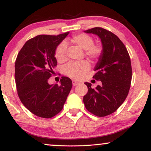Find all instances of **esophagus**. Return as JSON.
Wrapping results in <instances>:
<instances>
[{"instance_id":"obj_1","label":"esophagus","mask_w":151,"mask_h":151,"mask_svg":"<svg viewBox=\"0 0 151 151\" xmlns=\"http://www.w3.org/2000/svg\"><path fill=\"white\" fill-rule=\"evenodd\" d=\"M72 83H73V86H77V85H78V84H79L80 83H79V82H78V81H76V80H73V81H72Z\"/></svg>"}]
</instances>
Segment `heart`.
<instances>
[{
  "label": "heart",
  "instance_id": "heart-1",
  "mask_svg": "<svg viewBox=\"0 0 151 151\" xmlns=\"http://www.w3.org/2000/svg\"><path fill=\"white\" fill-rule=\"evenodd\" d=\"M71 42L74 45L82 50H85V54L90 58H98L102 54V48L100 45H95L93 38L87 34L76 35L71 38ZM67 46L65 43H61L57 47L55 56L57 60L60 63L65 62L67 59ZM90 69L89 63L87 61L80 63H70L65 68V73L74 79H80Z\"/></svg>",
  "mask_w": 151,
  "mask_h": 151
}]
</instances>
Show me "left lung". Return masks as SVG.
Masks as SVG:
<instances>
[{
    "mask_svg": "<svg viewBox=\"0 0 151 151\" xmlns=\"http://www.w3.org/2000/svg\"><path fill=\"white\" fill-rule=\"evenodd\" d=\"M97 35L102 45V54L94 67L93 78L101 81L95 88L85 82L88 92L83 98L86 109L98 117L115 112L124 102L132 79L131 59L123 42L116 35L101 27L84 31Z\"/></svg>",
    "mask_w": 151,
    "mask_h": 151,
    "instance_id": "8db88e82",
    "label": "left lung"
}]
</instances>
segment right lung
Returning a JSON list of instances; mask_svg holds the SVG:
<instances>
[{"label": "right lung", "mask_w": 151, "mask_h": 151, "mask_svg": "<svg viewBox=\"0 0 151 151\" xmlns=\"http://www.w3.org/2000/svg\"><path fill=\"white\" fill-rule=\"evenodd\" d=\"M69 33L34 37L27 41L16 58L18 95L24 106L38 117L51 118L60 112L71 89V80L65 76L60 85L48 83L57 65L55 50Z\"/></svg>", "instance_id": "1"}]
</instances>
